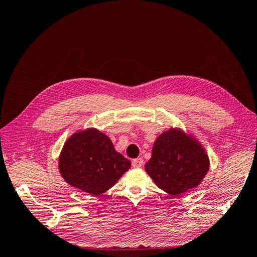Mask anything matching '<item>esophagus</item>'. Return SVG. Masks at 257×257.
<instances>
[{
    "label": "esophagus",
    "mask_w": 257,
    "mask_h": 257,
    "mask_svg": "<svg viewBox=\"0 0 257 257\" xmlns=\"http://www.w3.org/2000/svg\"><path fill=\"white\" fill-rule=\"evenodd\" d=\"M132 164H133V166H134L135 168H140V167L143 166V164H144L143 158H142V157L136 158V159H134Z\"/></svg>",
    "instance_id": "obj_1"
}]
</instances>
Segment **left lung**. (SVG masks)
I'll list each match as a JSON object with an SVG mask.
<instances>
[{
	"mask_svg": "<svg viewBox=\"0 0 257 257\" xmlns=\"http://www.w3.org/2000/svg\"><path fill=\"white\" fill-rule=\"evenodd\" d=\"M210 167L204 148L193 136L170 128L156 139L152 158L145 164L146 173L158 188L179 196L197 187Z\"/></svg>",
	"mask_w": 257,
	"mask_h": 257,
	"instance_id": "left-lung-1",
	"label": "left lung"
}]
</instances>
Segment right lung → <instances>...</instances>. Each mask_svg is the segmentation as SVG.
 I'll return each instance as SVG.
<instances>
[{"mask_svg": "<svg viewBox=\"0 0 257 257\" xmlns=\"http://www.w3.org/2000/svg\"><path fill=\"white\" fill-rule=\"evenodd\" d=\"M131 162L114 150L109 136L88 128L71 135L59 156V172L70 186L101 195L116 184Z\"/></svg>", "mask_w": 257, "mask_h": 257, "instance_id": "obj_1", "label": "right lung"}]
</instances>
